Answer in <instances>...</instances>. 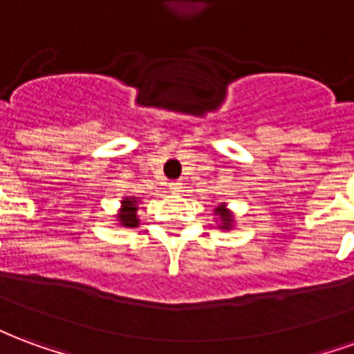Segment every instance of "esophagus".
Masks as SVG:
<instances>
[{
    "mask_svg": "<svg viewBox=\"0 0 354 354\" xmlns=\"http://www.w3.org/2000/svg\"><path fill=\"white\" fill-rule=\"evenodd\" d=\"M169 189L172 193H180L182 192V182H170Z\"/></svg>",
    "mask_w": 354,
    "mask_h": 354,
    "instance_id": "1",
    "label": "esophagus"
}]
</instances>
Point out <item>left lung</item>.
Segmentation results:
<instances>
[{"label": "left lung", "mask_w": 354, "mask_h": 354, "mask_svg": "<svg viewBox=\"0 0 354 354\" xmlns=\"http://www.w3.org/2000/svg\"><path fill=\"white\" fill-rule=\"evenodd\" d=\"M214 216H216V227L222 231H231L235 230V214L233 210L227 208L225 203H218L214 208Z\"/></svg>", "instance_id": "left-lung-1"}]
</instances>
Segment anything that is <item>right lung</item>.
<instances>
[{"label": "right lung", "instance_id": "obj_1", "mask_svg": "<svg viewBox=\"0 0 354 354\" xmlns=\"http://www.w3.org/2000/svg\"><path fill=\"white\" fill-rule=\"evenodd\" d=\"M142 197H123L121 201V207L117 210L115 214V222L119 227H138L140 225V218H138V208H140V203Z\"/></svg>", "mask_w": 354, "mask_h": 354}]
</instances>
